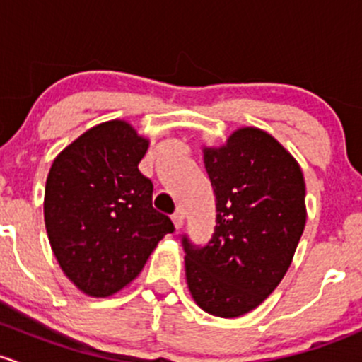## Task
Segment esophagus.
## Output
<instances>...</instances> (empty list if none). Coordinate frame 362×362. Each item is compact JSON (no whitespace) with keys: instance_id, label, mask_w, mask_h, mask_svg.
Returning a JSON list of instances; mask_svg holds the SVG:
<instances>
[{"instance_id":"obj_1","label":"esophagus","mask_w":362,"mask_h":362,"mask_svg":"<svg viewBox=\"0 0 362 362\" xmlns=\"http://www.w3.org/2000/svg\"><path fill=\"white\" fill-rule=\"evenodd\" d=\"M170 218H173V223H174V226H176V230H180L182 226V223H185V212H182L181 209H177V211L174 212Z\"/></svg>"}]
</instances>
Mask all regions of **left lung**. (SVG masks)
<instances>
[{"label": "left lung", "instance_id": "left-lung-1", "mask_svg": "<svg viewBox=\"0 0 362 362\" xmlns=\"http://www.w3.org/2000/svg\"><path fill=\"white\" fill-rule=\"evenodd\" d=\"M204 165L216 225L206 245L182 235L186 281L207 314L238 317L272 294L291 264L307 221L303 174L255 127L238 129L225 146L206 148Z\"/></svg>", "mask_w": 362, "mask_h": 362}]
</instances>
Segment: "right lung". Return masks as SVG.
I'll list each match as a JSON object with an SVG mask.
<instances>
[{
  "mask_svg": "<svg viewBox=\"0 0 362 362\" xmlns=\"http://www.w3.org/2000/svg\"><path fill=\"white\" fill-rule=\"evenodd\" d=\"M148 141L127 122L92 127L54 160L45 186V226L69 281L95 298L120 291L143 270L169 216L151 204L139 162Z\"/></svg>",
  "mask_w": 362,
  "mask_h": 362,
  "instance_id": "1",
  "label": "right lung"
}]
</instances>
